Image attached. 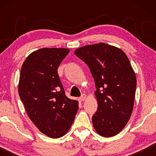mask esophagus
I'll return each mask as SVG.
<instances>
[{"instance_id": "esophagus-1", "label": "esophagus", "mask_w": 156, "mask_h": 156, "mask_svg": "<svg viewBox=\"0 0 156 156\" xmlns=\"http://www.w3.org/2000/svg\"><path fill=\"white\" fill-rule=\"evenodd\" d=\"M86 94H82V96H81V97H80V101H84L85 99H86Z\"/></svg>"}]
</instances>
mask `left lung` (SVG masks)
I'll return each mask as SVG.
<instances>
[{"label":"left lung","mask_w":156,"mask_h":156,"mask_svg":"<svg viewBox=\"0 0 156 156\" xmlns=\"http://www.w3.org/2000/svg\"><path fill=\"white\" fill-rule=\"evenodd\" d=\"M74 54L88 65L94 80L96 131L106 138L116 136L129 121L135 99L136 77L129 58L121 49L105 43L82 47Z\"/></svg>","instance_id":"left-lung-1"}]
</instances>
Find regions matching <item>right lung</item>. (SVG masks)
Instances as JSON below:
<instances>
[{
  "label": "right lung",
  "instance_id": "add662e5",
  "mask_svg": "<svg viewBox=\"0 0 156 156\" xmlns=\"http://www.w3.org/2000/svg\"><path fill=\"white\" fill-rule=\"evenodd\" d=\"M69 52L42 48L32 52L21 67L18 93L29 118L52 138L67 133L78 111V101L65 95L57 68Z\"/></svg>",
  "mask_w": 156,
  "mask_h": 156
}]
</instances>
